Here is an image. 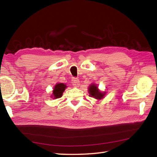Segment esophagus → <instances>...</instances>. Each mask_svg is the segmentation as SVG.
Wrapping results in <instances>:
<instances>
[{
    "instance_id": "esophagus-1",
    "label": "esophagus",
    "mask_w": 157,
    "mask_h": 157,
    "mask_svg": "<svg viewBox=\"0 0 157 157\" xmlns=\"http://www.w3.org/2000/svg\"><path fill=\"white\" fill-rule=\"evenodd\" d=\"M72 83L74 86L78 87L79 85V81L78 78H72Z\"/></svg>"
}]
</instances>
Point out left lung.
Wrapping results in <instances>:
<instances>
[{
    "label": "left lung",
    "instance_id": "left-lung-1",
    "mask_svg": "<svg viewBox=\"0 0 157 157\" xmlns=\"http://www.w3.org/2000/svg\"><path fill=\"white\" fill-rule=\"evenodd\" d=\"M89 94L90 97L97 100H100L105 96V92H101L96 86V85L91 84L89 87Z\"/></svg>",
    "mask_w": 157,
    "mask_h": 157
}]
</instances>
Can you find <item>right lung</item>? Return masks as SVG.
<instances>
[{
	"mask_svg": "<svg viewBox=\"0 0 157 157\" xmlns=\"http://www.w3.org/2000/svg\"><path fill=\"white\" fill-rule=\"evenodd\" d=\"M66 87L67 86H66V84L63 83L57 84L54 87V90L52 91V95L51 97L54 98V99L61 98L62 96L63 93Z\"/></svg>",
	"mask_w": 157,
	"mask_h": 157,
	"instance_id": "add662e5",
	"label": "right lung"
}]
</instances>
